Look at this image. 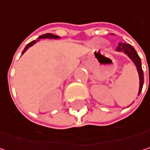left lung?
I'll return each mask as SVG.
<instances>
[{"label": "left lung", "instance_id": "8db88e82", "mask_svg": "<svg viewBox=\"0 0 150 150\" xmlns=\"http://www.w3.org/2000/svg\"><path fill=\"white\" fill-rule=\"evenodd\" d=\"M116 51L125 53L132 60V62L135 63V65L136 66V69H137V71H138V74H139V78H140V88H139V92H138V96H139L142 89L144 78H143V71H142V69L141 59H140L138 54L136 53L135 48L132 46L129 45V44H127V43H119L118 47H116Z\"/></svg>", "mask_w": 150, "mask_h": 150}]
</instances>
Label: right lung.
I'll list each match as a JSON object with an SVG mask.
<instances>
[{
	"label": "right lung",
	"mask_w": 150,
	"mask_h": 150,
	"mask_svg": "<svg viewBox=\"0 0 150 150\" xmlns=\"http://www.w3.org/2000/svg\"><path fill=\"white\" fill-rule=\"evenodd\" d=\"M45 38H49V39H59L60 38V36H58V35H53V34H45V35H41L39 38H38V40H35V41H32L31 42H29L28 45L25 47V48H24V50L22 51V54H24L25 52H26V50L29 47H31V46H33L35 43H36L38 41H40V39H45Z\"/></svg>",
	"instance_id": "obj_1"
}]
</instances>
